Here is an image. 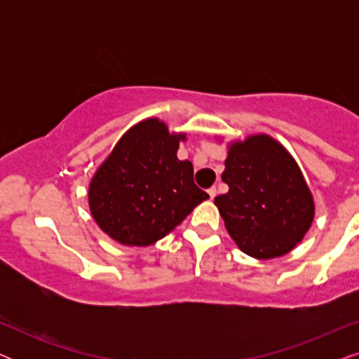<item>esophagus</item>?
I'll use <instances>...</instances> for the list:
<instances>
[{
  "mask_svg": "<svg viewBox=\"0 0 359 359\" xmlns=\"http://www.w3.org/2000/svg\"><path fill=\"white\" fill-rule=\"evenodd\" d=\"M208 194L210 196V199H214V198H215V194H217V189H215L214 186H212V188H209V189H208Z\"/></svg>",
  "mask_w": 359,
  "mask_h": 359,
  "instance_id": "esophagus-1",
  "label": "esophagus"
}]
</instances>
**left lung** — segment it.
I'll list each match as a JSON object with an SVG mask.
<instances>
[{"label": "left lung", "instance_id": "1", "mask_svg": "<svg viewBox=\"0 0 359 359\" xmlns=\"http://www.w3.org/2000/svg\"><path fill=\"white\" fill-rule=\"evenodd\" d=\"M222 181L229 191L214 204L243 253L271 259L302 242L316 217V201L281 142L268 134L229 142Z\"/></svg>", "mask_w": 359, "mask_h": 359}]
</instances>
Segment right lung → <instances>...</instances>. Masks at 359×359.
Instances as JSON below:
<instances>
[{"label":"right lung","instance_id":"obj_1","mask_svg":"<svg viewBox=\"0 0 359 359\" xmlns=\"http://www.w3.org/2000/svg\"><path fill=\"white\" fill-rule=\"evenodd\" d=\"M186 132L158 117L137 122L117 140L88 186L90 212L102 232L124 247H149L209 199L194 184L189 160L178 158Z\"/></svg>","mask_w":359,"mask_h":359}]
</instances>
